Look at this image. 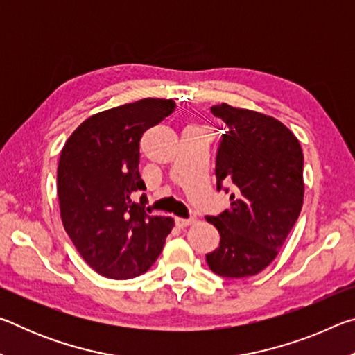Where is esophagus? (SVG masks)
Wrapping results in <instances>:
<instances>
[{"mask_svg": "<svg viewBox=\"0 0 355 355\" xmlns=\"http://www.w3.org/2000/svg\"><path fill=\"white\" fill-rule=\"evenodd\" d=\"M175 224H177L180 228H184V227H188V225H191V224H194V219L175 218Z\"/></svg>", "mask_w": 355, "mask_h": 355, "instance_id": "1", "label": "esophagus"}]
</instances>
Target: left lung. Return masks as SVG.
I'll list each match as a JSON object with an SVG mask.
<instances>
[{"label":"left lung","instance_id":"obj_1","mask_svg":"<svg viewBox=\"0 0 355 355\" xmlns=\"http://www.w3.org/2000/svg\"><path fill=\"white\" fill-rule=\"evenodd\" d=\"M211 112L225 125L216 155L218 189L227 182L236 192L230 208L207 218L220 235L207 263L222 277H249L272 263L302 209V148L266 114L227 103L211 106Z\"/></svg>","mask_w":355,"mask_h":355}]
</instances>
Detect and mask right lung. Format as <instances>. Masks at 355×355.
I'll return each mask as SVG.
<instances>
[{"label":"right lung","instance_id":"right-lung-1","mask_svg":"<svg viewBox=\"0 0 355 355\" xmlns=\"http://www.w3.org/2000/svg\"><path fill=\"white\" fill-rule=\"evenodd\" d=\"M175 110L173 100L144 98L94 114L64 144L58 166L61 219L89 266L122 280L147 272L173 219L146 213L139 141Z\"/></svg>","mask_w":355,"mask_h":355}]
</instances>
